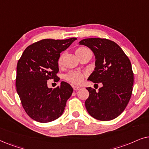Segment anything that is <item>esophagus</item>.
I'll return each mask as SVG.
<instances>
[{"mask_svg": "<svg viewBox=\"0 0 149 149\" xmlns=\"http://www.w3.org/2000/svg\"><path fill=\"white\" fill-rule=\"evenodd\" d=\"M79 89H80V87H77V86H74V87H73V89H74V91L79 90Z\"/></svg>", "mask_w": 149, "mask_h": 149, "instance_id": "34e87169", "label": "esophagus"}]
</instances>
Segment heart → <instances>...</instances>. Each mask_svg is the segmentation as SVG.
<instances>
[{
	"instance_id": "1",
	"label": "heart",
	"mask_w": 149,
	"mask_h": 149,
	"mask_svg": "<svg viewBox=\"0 0 149 149\" xmlns=\"http://www.w3.org/2000/svg\"><path fill=\"white\" fill-rule=\"evenodd\" d=\"M88 52H91V51L86 47H79L76 50V54L77 55V56H78L79 58H80L81 56H83V54ZM64 56L65 53H62V54L60 56V57H59L58 63L60 66H62ZM85 77V74L84 73L79 72V71H70V72L67 73V74L65 75V79H66V80L67 81L72 83V84L79 85L80 83H82Z\"/></svg>"
}]
</instances>
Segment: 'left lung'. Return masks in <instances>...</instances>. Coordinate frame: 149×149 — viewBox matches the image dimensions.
<instances>
[{
  "mask_svg": "<svg viewBox=\"0 0 149 149\" xmlns=\"http://www.w3.org/2000/svg\"><path fill=\"white\" fill-rule=\"evenodd\" d=\"M79 44L90 48L95 56V68L88 80L101 83L98 91L91 87L85 107L91 117L100 121H110L121 115L132 93L134 72L130 59L113 40L91 38Z\"/></svg>",
  "mask_w": 149,
  "mask_h": 149,
  "instance_id": "left-lung-1",
  "label": "left lung"
}]
</instances>
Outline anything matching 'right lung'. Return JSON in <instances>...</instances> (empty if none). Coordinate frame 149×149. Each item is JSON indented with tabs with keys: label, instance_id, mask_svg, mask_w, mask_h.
<instances>
[{
	"label": "right lung",
	"instance_id": "obj_1",
	"mask_svg": "<svg viewBox=\"0 0 149 149\" xmlns=\"http://www.w3.org/2000/svg\"><path fill=\"white\" fill-rule=\"evenodd\" d=\"M76 38L64 40L42 39L24 50L17 65L15 86L22 107L34 121L48 123L62 115L73 89L64 81L49 88L47 81L60 80L58 60Z\"/></svg>",
	"mask_w": 149,
	"mask_h": 149
}]
</instances>
